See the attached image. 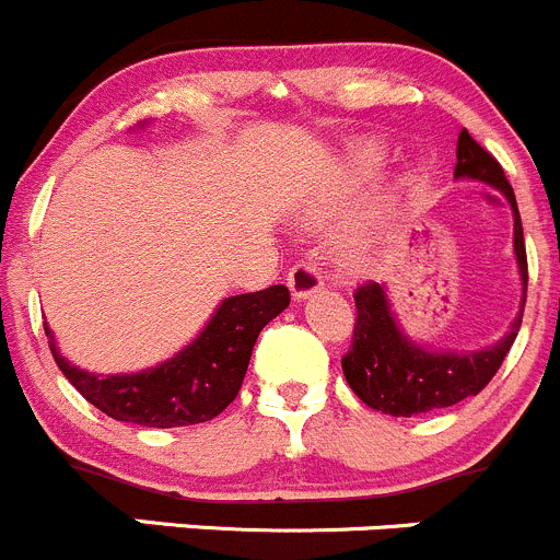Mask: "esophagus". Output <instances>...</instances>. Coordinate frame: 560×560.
<instances>
[{"instance_id": "obj_1", "label": "esophagus", "mask_w": 560, "mask_h": 560, "mask_svg": "<svg viewBox=\"0 0 560 560\" xmlns=\"http://www.w3.org/2000/svg\"><path fill=\"white\" fill-rule=\"evenodd\" d=\"M324 285V275H320L318 267L307 261H299L296 267H291L288 272V288H291L293 299H307L313 296L315 291H320Z\"/></svg>"}]
</instances>
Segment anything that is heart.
<instances>
[{
	"mask_svg": "<svg viewBox=\"0 0 560 560\" xmlns=\"http://www.w3.org/2000/svg\"><path fill=\"white\" fill-rule=\"evenodd\" d=\"M373 165H375L373 152H368V149H364V152L357 154V168L362 171V174H370V171H373ZM353 256H362V247H353Z\"/></svg>",
	"mask_w": 560,
	"mask_h": 560,
	"instance_id": "b5f03b06",
	"label": "heart"
}]
</instances>
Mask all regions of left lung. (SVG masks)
Masks as SVG:
<instances>
[{"label":"left lung","mask_w":560,"mask_h":560,"mask_svg":"<svg viewBox=\"0 0 560 560\" xmlns=\"http://www.w3.org/2000/svg\"><path fill=\"white\" fill-rule=\"evenodd\" d=\"M455 179L485 182L501 190L512 207L514 256H517L520 278H523L525 307L528 258H525L523 223H520L514 190L506 182L501 163L485 147H479L468 130H460V138H457ZM353 302H357V324H353L351 348L342 357V373L364 406L389 413V417L428 413L479 395L498 373L523 324V313H520L495 346L479 348V351H428L402 335L381 282H362L353 291Z\"/></svg>","instance_id":"obj_1"}]
</instances>
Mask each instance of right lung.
<instances>
[{
  "instance_id": "obj_1",
  "label": "right lung",
  "mask_w": 560,
  "mask_h": 560,
  "mask_svg": "<svg viewBox=\"0 0 560 560\" xmlns=\"http://www.w3.org/2000/svg\"><path fill=\"white\" fill-rule=\"evenodd\" d=\"M288 302L291 293L285 285H269L264 291L223 299L212 320L185 351L158 368L127 375H94L73 368L59 353L48 324H43V329L54 362L94 408L116 422L143 428H185L209 422L234 402L258 335L275 315L288 307Z\"/></svg>"
}]
</instances>
